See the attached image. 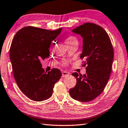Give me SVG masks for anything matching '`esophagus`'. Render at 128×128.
Masks as SVG:
<instances>
[{
	"mask_svg": "<svg viewBox=\"0 0 128 128\" xmlns=\"http://www.w3.org/2000/svg\"><path fill=\"white\" fill-rule=\"evenodd\" d=\"M69 75V73L67 72H62V78H66Z\"/></svg>",
	"mask_w": 128,
	"mask_h": 128,
	"instance_id": "obj_1",
	"label": "esophagus"
}]
</instances>
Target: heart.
Segmentation results:
<instances>
[{
	"mask_svg": "<svg viewBox=\"0 0 128 128\" xmlns=\"http://www.w3.org/2000/svg\"><path fill=\"white\" fill-rule=\"evenodd\" d=\"M76 42H78V40L74 36H68L66 38V40H65V42H66V45H69L70 44H72V43Z\"/></svg>",
	"mask_w": 128,
	"mask_h": 128,
	"instance_id": "1",
	"label": "heart"
}]
</instances>
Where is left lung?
<instances>
[{
	"mask_svg": "<svg viewBox=\"0 0 128 128\" xmlns=\"http://www.w3.org/2000/svg\"><path fill=\"white\" fill-rule=\"evenodd\" d=\"M83 38L82 52L80 55L86 73L72 75L76 78L75 86L70 89L72 98L85 102L94 100L103 92L112 72L114 51L108 36L101 26L87 22L72 30Z\"/></svg>",
	"mask_w": 128,
	"mask_h": 128,
	"instance_id": "1",
	"label": "left lung"
}]
</instances>
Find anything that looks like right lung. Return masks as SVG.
<instances>
[{
	"label": "right lung",
	"instance_id": "obj_1",
	"mask_svg": "<svg viewBox=\"0 0 128 128\" xmlns=\"http://www.w3.org/2000/svg\"><path fill=\"white\" fill-rule=\"evenodd\" d=\"M27 26L20 30L12 40L10 58L16 82L30 99L37 102L48 99L55 84L62 76L58 69L45 72L40 61L50 56L52 42L62 31Z\"/></svg>",
	"mask_w": 128,
	"mask_h": 128
}]
</instances>
